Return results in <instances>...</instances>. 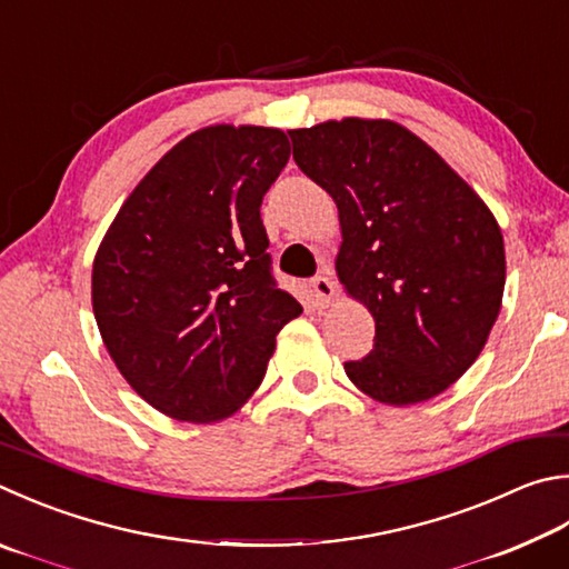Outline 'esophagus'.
Instances as JSON below:
<instances>
[{"instance_id":"34e87169","label":"esophagus","mask_w":569,"mask_h":569,"mask_svg":"<svg viewBox=\"0 0 569 569\" xmlns=\"http://www.w3.org/2000/svg\"><path fill=\"white\" fill-rule=\"evenodd\" d=\"M311 286H313V293H316V301H318V306H328L330 301H333V296H336V283H333V278H330L328 273H320V276H316Z\"/></svg>"}]
</instances>
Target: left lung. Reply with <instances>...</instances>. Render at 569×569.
I'll list each match as a JSON object with an SVG mask.
<instances>
[{
	"label": "left lung",
	"instance_id": "left-lung-1",
	"mask_svg": "<svg viewBox=\"0 0 569 569\" xmlns=\"http://www.w3.org/2000/svg\"><path fill=\"white\" fill-rule=\"evenodd\" d=\"M293 159L338 206L336 273L376 320L346 376L386 406H416L468 370L498 320L505 243L468 181L390 119L291 129Z\"/></svg>",
	"mask_w": 569,
	"mask_h": 569
}]
</instances>
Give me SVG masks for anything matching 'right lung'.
<instances>
[{
    "label": "right lung",
    "mask_w": 569,
    "mask_h": 569,
    "mask_svg": "<svg viewBox=\"0 0 569 569\" xmlns=\"http://www.w3.org/2000/svg\"><path fill=\"white\" fill-rule=\"evenodd\" d=\"M291 157L281 129L216 123L153 163L111 221L91 306L119 373L163 416H233L303 311L271 276L266 191Z\"/></svg>",
    "instance_id": "1"
}]
</instances>
